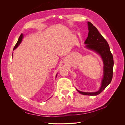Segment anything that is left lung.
Returning a JSON list of instances; mask_svg holds the SVG:
<instances>
[{
	"instance_id": "left-lung-1",
	"label": "left lung",
	"mask_w": 125,
	"mask_h": 125,
	"mask_svg": "<svg viewBox=\"0 0 125 125\" xmlns=\"http://www.w3.org/2000/svg\"><path fill=\"white\" fill-rule=\"evenodd\" d=\"M88 24L89 32L84 43L86 44V48L93 50L101 56L104 63V77L101 88L96 92H84L77 90L83 95H97L103 91L112 81L114 60L107 42L93 24L88 22Z\"/></svg>"
}]
</instances>
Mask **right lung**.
Returning a JSON list of instances; mask_svg holds the SVG:
<instances>
[{
	"mask_svg": "<svg viewBox=\"0 0 125 125\" xmlns=\"http://www.w3.org/2000/svg\"><path fill=\"white\" fill-rule=\"evenodd\" d=\"M22 38H23V34H21L20 35V36H19V39H18V42H17V43H16V45H15L14 48H13V50H15V49H16V48L18 47V45H19L20 43L21 42ZM56 77H57V75H56Z\"/></svg>",
	"mask_w": 125,
	"mask_h": 125,
	"instance_id": "1",
	"label": "right lung"
}]
</instances>
